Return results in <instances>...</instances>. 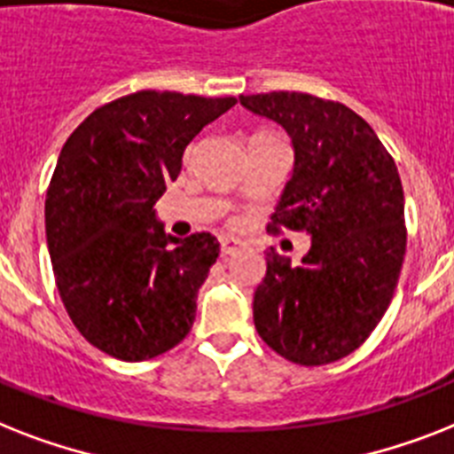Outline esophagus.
<instances>
[{
	"label": "esophagus",
	"instance_id": "1",
	"mask_svg": "<svg viewBox=\"0 0 454 454\" xmlns=\"http://www.w3.org/2000/svg\"><path fill=\"white\" fill-rule=\"evenodd\" d=\"M242 247H245V245H242L239 239L223 238V239H221V256H223V259H228V256H235V254H238Z\"/></svg>",
	"mask_w": 454,
	"mask_h": 454
}]
</instances>
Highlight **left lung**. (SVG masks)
I'll use <instances>...</instances> for the list:
<instances>
[{
	"instance_id": "left-lung-1",
	"label": "left lung",
	"mask_w": 454,
	"mask_h": 454,
	"mask_svg": "<svg viewBox=\"0 0 454 454\" xmlns=\"http://www.w3.org/2000/svg\"><path fill=\"white\" fill-rule=\"evenodd\" d=\"M282 125L294 172L268 228L305 231L301 265L265 252L254 326L285 359L322 366L355 352L392 303L406 254L403 186L373 128L349 106L308 93L239 95Z\"/></svg>"
}]
</instances>
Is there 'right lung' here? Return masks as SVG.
Masks as SVG:
<instances>
[{
    "label": "right lung",
    "instance_id": "1",
    "mask_svg": "<svg viewBox=\"0 0 454 454\" xmlns=\"http://www.w3.org/2000/svg\"><path fill=\"white\" fill-rule=\"evenodd\" d=\"M235 98L139 90L95 109L62 146L46 193V242L74 326L123 361L163 355L189 335L215 235L175 238L156 200L184 151Z\"/></svg>",
    "mask_w": 454,
    "mask_h": 454
}]
</instances>
